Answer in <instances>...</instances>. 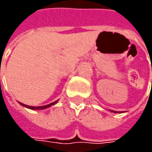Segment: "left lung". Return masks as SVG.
Segmentation results:
<instances>
[{"instance_id":"obj_1","label":"left lung","mask_w":152,"mask_h":152,"mask_svg":"<svg viewBox=\"0 0 152 152\" xmlns=\"http://www.w3.org/2000/svg\"><path fill=\"white\" fill-rule=\"evenodd\" d=\"M111 112H113V113H118V112H114V111H112V110H111Z\"/></svg>"}]
</instances>
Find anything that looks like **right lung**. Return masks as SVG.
<instances>
[{
	"instance_id": "obj_1",
	"label": "right lung",
	"mask_w": 152,
	"mask_h": 152,
	"mask_svg": "<svg viewBox=\"0 0 152 152\" xmlns=\"http://www.w3.org/2000/svg\"><path fill=\"white\" fill-rule=\"evenodd\" d=\"M57 102H58V100L56 101V102H52V103H50V104L45 105V106H41V107H32V106H28V105H25V104H23V103H22V102H19V104L22 105L23 107L28 108V109H31V110H43V109H46V108L50 107L51 106L55 105L56 103H57Z\"/></svg>"
}]
</instances>
